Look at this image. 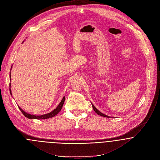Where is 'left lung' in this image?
Wrapping results in <instances>:
<instances>
[{
  "label": "left lung",
  "mask_w": 160,
  "mask_h": 160,
  "mask_svg": "<svg viewBox=\"0 0 160 160\" xmlns=\"http://www.w3.org/2000/svg\"><path fill=\"white\" fill-rule=\"evenodd\" d=\"M91 105H92V108H93V110H94V111L97 113V114H98L99 115H100V116H102V117H107V118H110V117H109V116H108V115H105V114H104V113H102L101 112H100L97 108H96L94 106V105L91 103Z\"/></svg>",
  "instance_id": "8db88e82"
}]
</instances>
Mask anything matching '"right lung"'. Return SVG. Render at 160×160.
<instances>
[{
	"mask_svg": "<svg viewBox=\"0 0 160 160\" xmlns=\"http://www.w3.org/2000/svg\"><path fill=\"white\" fill-rule=\"evenodd\" d=\"M24 42V41L22 42V43ZM12 69V67L11 68V71ZM9 76H10V81L11 80V72H10V74H9ZM11 83L9 84V90H10V93L12 96V92H11ZM64 102H65V97H63L62 100H61V102H60V103L58 104V105L50 113H46V114H43V115H33V114H30V113H28L27 112H26L25 111H24L18 105V107L20 109L21 112L22 113V114L26 117H27L28 118H29V119H47V118H52V117H53L54 116H55L62 109V107H63V103H64Z\"/></svg>",
	"mask_w": 160,
	"mask_h": 160,
	"instance_id": "obj_1",
	"label": "right lung"
}]
</instances>
